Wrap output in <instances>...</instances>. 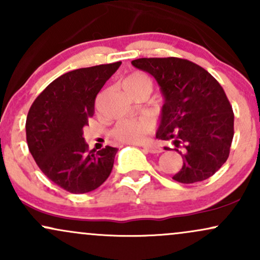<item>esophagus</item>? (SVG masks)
<instances>
[{"label":"esophagus","instance_id":"esophagus-1","mask_svg":"<svg viewBox=\"0 0 260 260\" xmlns=\"http://www.w3.org/2000/svg\"><path fill=\"white\" fill-rule=\"evenodd\" d=\"M143 148H144V150H147L148 153H150V154H159L162 151V149H161L159 145H156V144L143 145Z\"/></svg>","mask_w":260,"mask_h":260}]
</instances>
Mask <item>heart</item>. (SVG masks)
<instances>
[{
    "label": "heart",
    "mask_w": 260,
    "mask_h": 260,
    "mask_svg": "<svg viewBox=\"0 0 260 260\" xmlns=\"http://www.w3.org/2000/svg\"><path fill=\"white\" fill-rule=\"evenodd\" d=\"M127 94L138 90H151V82L143 73H133L122 83ZM153 129V122L148 118H133L120 121L113 128V137L124 143H139Z\"/></svg>",
    "instance_id": "b5f03b06"
}]
</instances>
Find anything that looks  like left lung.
<instances>
[{"mask_svg": "<svg viewBox=\"0 0 260 260\" xmlns=\"http://www.w3.org/2000/svg\"><path fill=\"white\" fill-rule=\"evenodd\" d=\"M132 64L154 77L164 95L156 138L174 140L183 165L175 181L196 183L228 160L234 111L222 86L201 66L177 57L138 58Z\"/></svg>", "mask_w": 260, "mask_h": 260, "instance_id": "8db88e82", "label": "left lung"}]
</instances>
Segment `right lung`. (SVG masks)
Wrapping results in <instances>:
<instances>
[{
    "mask_svg": "<svg viewBox=\"0 0 260 260\" xmlns=\"http://www.w3.org/2000/svg\"><path fill=\"white\" fill-rule=\"evenodd\" d=\"M121 62L62 74L35 99L26 116V143L39 169L67 192L96 189L113 168L117 148L89 151L83 127L94 115L95 98Z\"/></svg>",
    "mask_w": 260,
    "mask_h": 260,
    "instance_id": "obj_1",
    "label": "right lung"
}]
</instances>
